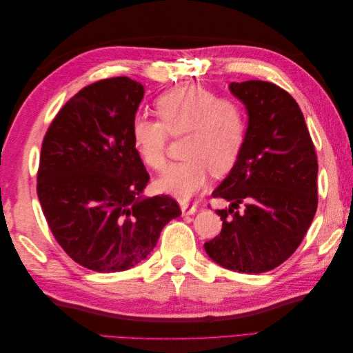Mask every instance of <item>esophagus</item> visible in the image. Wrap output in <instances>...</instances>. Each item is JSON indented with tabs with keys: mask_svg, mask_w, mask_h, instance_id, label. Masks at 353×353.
<instances>
[{
	"mask_svg": "<svg viewBox=\"0 0 353 353\" xmlns=\"http://www.w3.org/2000/svg\"><path fill=\"white\" fill-rule=\"evenodd\" d=\"M181 210H183V215H194L197 212V206L188 205V203H181Z\"/></svg>",
	"mask_w": 353,
	"mask_h": 353,
	"instance_id": "obj_1",
	"label": "esophagus"
}]
</instances>
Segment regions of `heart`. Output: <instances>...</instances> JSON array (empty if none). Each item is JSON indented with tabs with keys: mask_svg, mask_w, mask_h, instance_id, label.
Here are the masks:
<instances>
[{
	"mask_svg": "<svg viewBox=\"0 0 353 353\" xmlns=\"http://www.w3.org/2000/svg\"><path fill=\"white\" fill-rule=\"evenodd\" d=\"M156 112L160 121L137 116L131 125L135 150L148 168L162 172L170 135L187 134V159L168 168L159 179L160 191L187 201L206 188L210 170L223 175L237 163L248 132L245 112L239 101L218 99L203 85L185 83L159 95Z\"/></svg>",
	"mask_w": 353,
	"mask_h": 353,
	"instance_id": "heart-1",
	"label": "heart"
}]
</instances>
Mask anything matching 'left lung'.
Instances as JSON below:
<instances>
[{
	"label": "left lung",
	"instance_id": "left-lung-1",
	"mask_svg": "<svg viewBox=\"0 0 353 353\" xmlns=\"http://www.w3.org/2000/svg\"><path fill=\"white\" fill-rule=\"evenodd\" d=\"M230 90L248 109L249 126L237 163L212 194L231 206L216 210L222 230L205 250L223 268L261 274L290 258L311 227L316 152L303 113L285 90L265 81L231 82Z\"/></svg>",
	"mask_w": 353,
	"mask_h": 353
}]
</instances>
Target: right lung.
Returning <instances> with one entry per match:
<instances>
[{"label": "right lung", "instance_id": "add662e5", "mask_svg": "<svg viewBox=\"0 0 353 353\" xmlns=\"http://www.w3.org/2000/svg\"><path fill=\"white\" fill-rule=\"evenodd\" d=\"M143 97V85L128 77L94 82L63 105L42 141V212L61 249L91 271L132 268L181 215L172 197H141L150 176L131 125Z\"/></svg>", "mask_w": 353, "mask_h": 353}]
</instances>
